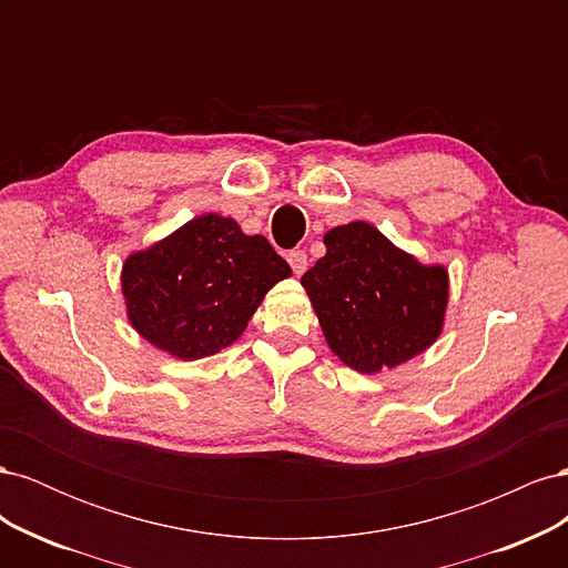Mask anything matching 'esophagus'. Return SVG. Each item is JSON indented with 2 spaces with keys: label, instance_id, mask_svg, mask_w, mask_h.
I'll use <instances>...</instances> for the list:
<instances>
[{
  "label": "esophagus",
  "instance_id": "obj_1",
  "mask_svg": "<svg viewBox=\"0 0 568 568\" xmlns=\"http://www.w3.org/2000/svg\"><path fill=\"white\" fill-rule=\"evenodd\" d=\"M286 261H288L291 270H294V274H298V277L307 270V253H305L303 248L288 251V253H286Z\"/></svg>",
  "mask_w": 568,
  "mask_h": 568
}]
</instances>
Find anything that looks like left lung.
Wrapping results in <instances>:
<instances>
[{
    "label": "left lung",
    "mask_w": 568,
    "mask_h": 568,
    "mask_svg": "<svg viewBox=\"0 0 568 568\" xmlns=\"http://www.w3.org/2000/svg\"><path fill=\"white\" fill-rule=\"evenodd\" d=\"M324 246L301 284L343 363L372 374L432 346L448 303V272L419 265L367 222L334 227Z\"/></svg>",
    "instance_id": "1"
}]
</instances>
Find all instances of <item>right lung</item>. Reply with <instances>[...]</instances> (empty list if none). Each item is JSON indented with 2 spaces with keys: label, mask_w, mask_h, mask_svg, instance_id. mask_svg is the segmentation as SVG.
<instances>
[{
  "label": "right lung",
  "mask_w": 568,
  "mask_h": 568,
  "mask_svg": "<svg viewBox=\"0 0 568 568\" xmlns=\"http://www.w3.org/2000/svg\"><path fill=\"white\" fill-rule=\"evenodd\" d=\"M291 267L265 236L234 220L201 215L123 265L136 332L182 359L215 355L246 329L263 296Z\"/></svg>",
  "instance_id": "1"
}]
</instances>
